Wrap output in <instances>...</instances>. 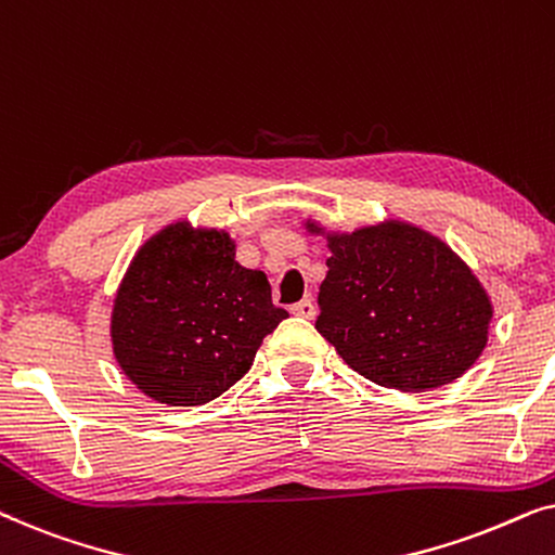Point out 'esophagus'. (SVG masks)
I'll list each match as a JSON object with an SVG mask.
<instances>
[{
  "mask_svg": "<svg viewBox=\"0 0 555 555\" xmlns=\"http://www.w3.org/2000/svg\"><path fill=\"white\" fill-rule=\"evenodd\" d=\"M291 310H293V315L308 318V321H310V318H315V313H318V310H315V302L310 300V298H302L300 302H295V306H293Z\"/></svg>",
  "mask_w": 555,
  "mask_h": 555,
  "instance_id": "esophagus-1",
  "label": "esophagus"
}]
</instances>
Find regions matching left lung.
<instances>
[{"mask_svg":"<svg viewBox=\"0 0 555 555\" xmlns=\"http://www.w3.org/2000/svg\"><path fill=\"white\" fill-rule=\"evenodd\" d=\"M328 249L315 328L353 371L386 389L424 391L480 359L490 298L442 240L386 222L328 234Z\"/></svg>","mask_w":555,"mask_h":555,"instance_id":"1","label":"left lung"}]
</instances>
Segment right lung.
Listing matches in <instances>:
<instances>
[{
  "instance_id": "1",
  "label": "right lung",
  "mask_w": 555,
  "mask_h": 555,
  "mask_svg": "<svg viewBox=\"0 0 555 555\" xmlns=\"http://www.w3.org/2000/svg\"><path fill=\"white\" fill-rule=\"evenodd\" d=\"M262 270L234 260L227 232L166 227L133 257L111 318L124 374L169 406H199L237 384L285 321Z\"/></svg>"
}]
</instances>
